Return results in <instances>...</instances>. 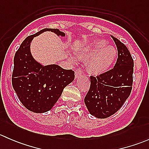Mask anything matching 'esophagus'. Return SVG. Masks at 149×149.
Segmentation results:
<instances>
[{
    "label": "esophagus",
    "mask_w": 149,
    "mask_h": 149,
    "mask_svg": "<svg viewBox=\"0 0 149 149\" xmlns=\"http://www.w3.org/2000/svg\"><path fill=\"white\" fill-rule=\"evenodd\" d=\"M81 75H82L81 69L80 68L76 69V70H75V77H76V79H79V77H80Z\"/></svg>",
    "instance_id": "esophagus-1"
}]
</instances>
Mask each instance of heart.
Instances as JSON below:
<instances>
[{
	"label": "heart",
	"instance_id": "1",
	"mask_svg": "<svg viewBox=\"0 0 149 149\" xmlns=\"http://www.w3.org/2000/svg\"><path fill=\"white\" fill-rule=\"evenodd\" d=\"M117 56V50L113 46L107 45L104 40H97L79 55V58L89 61L88 69L94 74H101L112 66Z\"/></svg>",
	"mask_w": 149,
	"mask_h": 149
}]
</instances>
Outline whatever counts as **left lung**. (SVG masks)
<instances>
[{"mask_svg":"<svg viewBox=\"0 0 149 149\" xmlns=\"http://www.w3.org/2000/svg\"><path fill=\"white\" fill-rule=\"evenodd\" d=\"M118 48L115 67L97 77L91 76L84 102L91 115L107 118L118 112L130 96L133 86V60L127 47L112 36Z\"/></svg>","mask_w":149,"mask_h":149,"instance_id":"1","label":"left lung"}]
</instances>
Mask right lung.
I'll return each mask as SVG.
<instances>
[{
    "label": "right lung",
    "instance_id": "1",
    "mask_svg": "<svg viewBox=\"0 0 149 149\" xmlns=\"http://www.w3.org/2000/svg\"><path fill=\"white\" fill-rule=\"evenodd\" d=\"M46 31L65 36L58 29L40 30L26 37L15 54L12 85L22 104L33 112L42 113L52 109L64 88L74 80V71L58 65H42L31 56L30 42L34 37Z\"/></svg>",
    "mask_w": 149,
    "mask_h": 149
}]
</instances>
